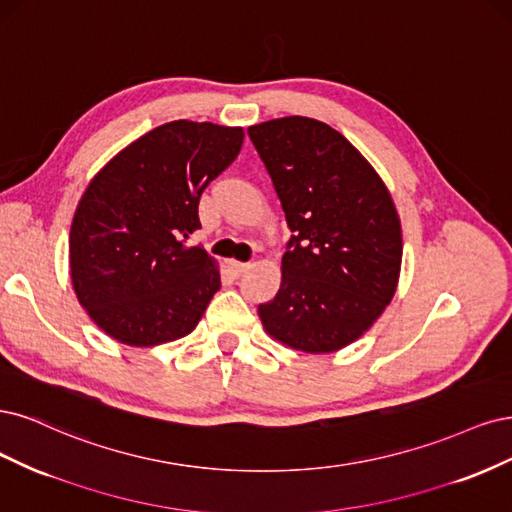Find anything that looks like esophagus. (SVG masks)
I'll return each instance as SVG.
<instances>
[{
	"instance_id": "1",
	"label": "esophagus",
	"mask_w": 512,
	"mask_h": 512,
	"mask_svg": "<svg viewBox=\"0 0 512 512\" xmlns=\"http://www.w3.org/2000/svg\"><path fill=\"white\" fill-rule=\"evenodd\" d=\"M251 268V263H242V261H229V272H232V276H242L246 270Z\"/></svg>"
}]
</instances>
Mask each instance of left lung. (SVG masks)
<instances>
[{
	"mask_svg": "<svg viewBox=\"0 0 512 512\" xmlns=\"http://www.w3.org/2000/svg\"><path fill=\"white\" fill-rule=\"evenodd\" d=\"M291 229L283 280L259 304L266 332L291 349L334 353L368 332L400 278L402 227L391 195L329 125L285 117L249 127Z\"/></svg>",
	"mask_w": 512,
	"mask_h": 512,
	"instance_id": "obj_1",
	"label": "left lung"
}]
</instances>
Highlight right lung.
<instances>
[{"label":"right lung","instance_id":"1","mask_svg":"<svg viewBox=\"0 0 512 512\" xmlns=\"http://www.w3.org/2000/svg\"><path fill=\"white\" fill-rule=\"evenodd\" d=\"M242 127L172 121L112 157L80 197L70 229L76 298L129 346L191 334L221 287L217 261L187 246L200 197L232 163Z\"/></svg>","mask_w":512,"mask_h":512}]
</instances>
